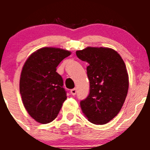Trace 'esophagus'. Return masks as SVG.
I'll use <instances>...</instances> for the list:
<instances>
[{
	"label": "esophagus",
	"instance_id": "obj_1",
	"mask_svg": "<svg viewBox=\"0 0 150 150\" xmlns=\"http://www.w3.org/2000/svg\"><path fill=\"white\" fill-rule=\"evenodd\" d=\"M71 93L73 95H75L76 94V88H73V89L71 90Z\"/></svg>",
	"mask_w": 150,
	"mask_h": 150
}]
</instances>
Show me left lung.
<instances>
[{
    "mask_svg": "<svg viewBox=\"0 0 150 150\" xmlns=\"http://www.w3.org/2000/svg\"><path fill=\"white\" fill-rule=\"evenodd\" d=\"M76 56L88 63L89 95L80 101L88 120L104 125L120 112L128 90V75L120 54L105 47H87L76 52Z\"/></svg>",
    "mask_w": 150,
    "mask_h": 150,
    "instance_id": "8db88e82",
    "label": "left lung"
}]
</instances>
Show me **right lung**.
I'll return each mask as SVG.
<instances>
[{"label": "right lung", "instance_id": "right-lung-1", "mask_svg": "<svg viewBox=\"0 0 150 150\" xmlns=\"http://www.w3.org/2000/svg\"><path fill=\"white\" fill-rule=\"evenodd\" d=\"M71 52L44 47L32 53L22 67L19 91L28 114L41 124L53 121L67 99L63 79L56 72Z\"/></svg>", "mask_w": 150, "mask_h": 150}]
</instances>
